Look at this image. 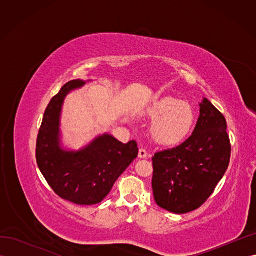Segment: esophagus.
Wrapping results in <instances>:
<instances>
[{
    "mask_svg": "<svg viewBox=\"0 0 256 256\" xmlns=\"http://www.w3.org/2000/svg\"><path fill=\"white\" fill-rule=\"evenodd\" d=\"M147 157H148V154H147V152L143 148H141L140 150H138V158L141 159H147Z\"/></svg>",
    "mask_w": 256,
    "mask_h": 256,
    "instance_id": "34e87169",
    "label": "esophagus"
}]
</instances>
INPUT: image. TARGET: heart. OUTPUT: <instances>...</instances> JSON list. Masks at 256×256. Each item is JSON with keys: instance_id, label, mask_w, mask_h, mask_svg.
Returning <instances> with one entry per match:
<instances>
[{"instance_id": "obj_1", "label": "heart", "mask_w": 256, "mask_h": 256, "mask_svg": "<svg viewBox=\"0 0 256 256\" xmlns=\"http://www.w3.org/2000/svg\"><path fill=\"white\" fill-rule=\"evenodd\" d=\"M147 116L154 122L150 129L152 141L164 147H174L188 138L194 126L193 106L174 97H164L154 102Z\"/></svg>"}]
</instances>
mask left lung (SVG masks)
Returning <instances> with one entry per match:
<instances>
[{
	"instance_id": "left-lung-1",
	"label": "left lung",
	"mask_w": 256,
	"mask_h": 256,
	"mask_svg": "<svg viewBox=\"0 0 256 256\" xmlns=\"http://www.w3.org/2000/svg\"><path fill=\"white\" fill-rule=\"evenodd\" d=\"M230 158L226 120L204 98L192 136L175 148L152 157L154 200L170 212L196 210L212 194L226 172Z\"/></svg>"
}]
</instances>
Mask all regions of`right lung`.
Instances as JSON below:
<instances>
[{
  "instance_id": "obj_1",
  "label": "right lung",
  "mask_w": 256,
  "mask_h": 256,
  "mask_svg": "<svg viewBox=\"0 0 256 256\" xmlns=\"http://www.w3.org/2000/svg\"><path fill=\"white\" fill-rule=\"evenodd\" d=\"M86 83L69 81L54 96L44 114L36 144L38 168L58 196L78 205L100 203L138 154L136 141L124 144L109 134L95 138L79 150L60 141V114L66 96Z\"/></svg>"
}]
</instances>
